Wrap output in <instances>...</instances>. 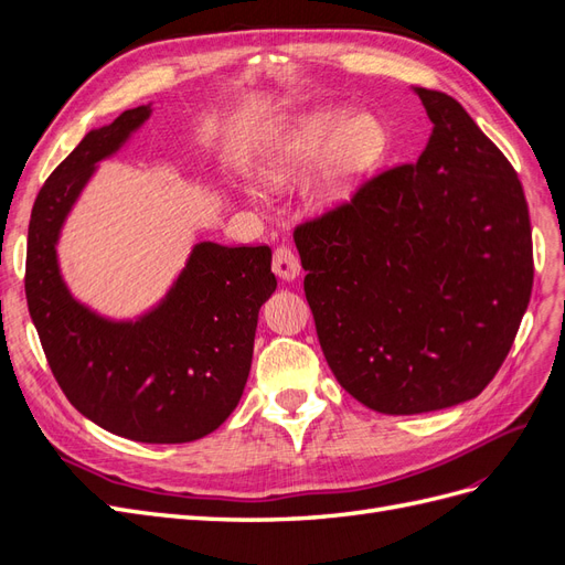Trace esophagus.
Here are the masks:
<instances>
[{"instance_id": "obj_1", "label": "esophagus", "mask_w": 565, "mask_h": 565, "mask_svg": "<svg viewBox=\"0 0 565 565\" xmlns=\"http://www.w3.org/2000/svg\"><path fill=\"white\" fill-rule=\"evenodd\" d=\"M273 273H276V276L282 278V280L299 278L301 264H299V256L295 254V249H289V247L282 245V247L273 252Z\"/></svg>"}]
</instances>
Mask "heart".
Returning a JSON list of instances; mask_svg holds the SVG:
<instances>
[{"label": "heart", "mask_w": 565, "mask_h": 565, "mask_svg": "<svg viewBox=\"0 0 565 565\" xmlns=\"http://www.w3.org/2000/svg\"><path fill=\"white\" fill-rule=\"evenodd\" d=\"M386 143L384 125L370 113L313 110L295 117L264 143L259 177L270 188H282L299 181L322 159L313 179V198L332 204L349 193L358 174L384 156Z\"/></svg>", "instance_id": "obj_1"}]
</instances>
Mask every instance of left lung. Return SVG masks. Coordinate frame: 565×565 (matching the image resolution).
I'll use <instances>...</instances> for the list:
<instances>
[{
    "mask_svg": "<svg viewBox=\"0 0 565 565\" xmlns=\"http://www.w3.org/2000/svg\"><path fill=\"white\" fill-rule=\"evenodd\" d=\"M415 94L434 122L419 160L295 231L324 361L384 415L476 398L502 367L533 289L514 167L452 96Z\"/></svg>",
    "mask_w": 565,
    "mask_h": 565,
    "instance_id": "left-lung-1",
    "label": "left lung"
}]
</instances>
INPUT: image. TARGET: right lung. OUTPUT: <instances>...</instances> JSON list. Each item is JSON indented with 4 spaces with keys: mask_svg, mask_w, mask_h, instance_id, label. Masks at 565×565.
I'll use <instances>...</instances> for the list:
<instances>
[{
    "mask_svg": "<svg viewBox=\"0 0 565 565\" xmlns=\"http://www.w3.org/2000/svg\"><path fill=\"white\" fill-rule=\"evenodd\" d=\"M150 113L139 106L92 129L46 179L28 228L25 297L49 367L84 417L131 440L188 443L218 429L241 403L259 309L278 287L270 249L198 243L160 303L134 320L77 301L56 254L96 164Z\"/></svg>",
    "mask_w": 565,
    "mask_h": 565,
    "instance_id": "add662e5",
    "label": "right lung"
}]
</instances>
